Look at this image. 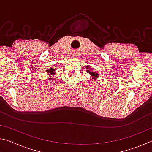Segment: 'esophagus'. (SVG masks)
<instances>
[{"mask_svg": "<svg viewBox=\"0 0 152 152\" xmlns=\"http://www.w3.org/2000/svg\"><path fill=\"white\" fill-rule=\"evenodd\" d=\"M72 55L73 57H76V56H77V53L75 52V51H74V52L72 53Z\"/></svg>", "mask_w": 152, "mask_h": 152, "instance_id": "esophagus-1", "label": "esophagus"}]
</instances>
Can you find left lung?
I'll use <instances>...</instances> for the list:
<instances>
[{
  "instance_id": "8db88e82",
  "label": "left lung",
  "mask_w": 152,
  "mask_h": 152,
  "mask_svg": "<svg viewBox=\"0 0 152 152\" xmlns=\"http://www.w3.org/2000/svg\"><path fill=\"white\" fill-rule=\"evenodd\" d=\"M86 69H90L89 68V67L88 66H86ZM86 72H88V74H90L91 75V78H92V79H94V80H96V78H98V77H99V74L98 73H96V72H91V70H86Z\"/></svg>"
}]
</instances>
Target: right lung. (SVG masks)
Masks as SVG:
<instances>
[{"mask_svg":"<svg viewBox=\"0 0 152 152\" xmlns=\"http://www.w3.org/2000/svg\"><path fill=\"white\" fill-rule=\"evenodd\" d=\"M56 70V69H55V68H50V70H49V69H48V70H46V72H48V74H50L51 75L54 76L55 74H56V72H55ZM53 77H54V76H53ZM49 78H50V79H49V80H54V79L51 78V76H50Z\"/></svg>","mask_w":152,"mask_h":152,"instance_id":"add662e5","label":"right lung"}]
</instances>
